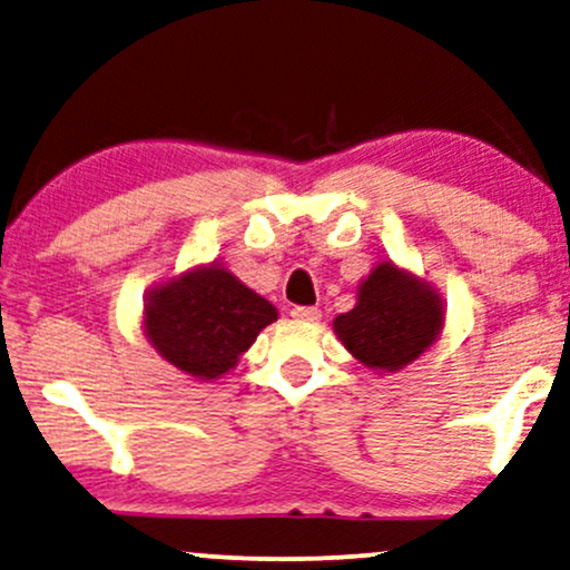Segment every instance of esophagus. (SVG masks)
<instances>
[{
	"mask_svg": "<svg viewBox=\"0 0 570 570\" xmlns=\"http://www.w3.org/2000/svg\"><path fill=\"white\" fill-rule=\"evenodd\" d=\"M293 320L298 322H320L322 312L316 306H293Z\"/></svg>",
	"mask_w": 570,
	"mask_h": 570,
	"instance_id": "esophagus-1",
	"label": "esophagus"
}]
</instances>
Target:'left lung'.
Masks as SVG:
<instances>
[{"label": "left lung", "mask_w": 570, "mask_h": 570, "mask_svg": "<svg viewBox=\"0 0 570 570\" xmlns=\"http://www.w3.org/2000/svg\"><path fill=\"white\" fill-rule=\"evenodd\" d=\"M442 330V303L409 272L380 264L358 287V303L335 320L343 345L368 368L397 372L416 361Z\"/></svg>", "instance_id": "obj_1"}]
</instances>
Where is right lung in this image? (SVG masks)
Returning <instances> with one entry per match:
<instances>
[{"instance_id":"obj_1","label":"right lung","mask_w":570,"mask_h":570,"mask_svg":"<svg viewBox=\"0 0 570 570\" xmlns=\"http://www.w3.org/2000/svg\"><path fill=\"white\" fill-rule=\"evenodd\" d=\"M277 308L227 269L186 272L146 301V335L161 358L198 380L230 372Z\"/></svg>"}]
</instances>
